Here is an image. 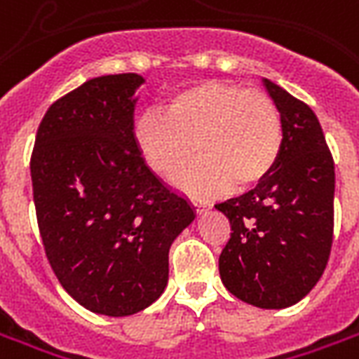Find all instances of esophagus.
Segmentation results:
<instances>
[{
  "label": "esophagus",
  "instance_id": "34e87169",
  "mask_svg": "<svg viewBox=\"0 0 359 359\" xmlns=\"http://www.w3.org/2000/svg\"><path fill=\"white\" fill-rule=\"evenodd\" d=\"M191 203H194V207H196V210H198V212H205L207 209H210V203H207V201H201V199L191 198Z\"/></svg>",
  "mask_w": 359,
  "mask_h": 359
}]
</instances>
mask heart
Wrapping results in <instances>:
<instances>
[{
  "label": "heart",
  "instance_id": "heart-1",
  "mask_svg": "<svg viewBox=\"0 0 359 359\" xmlns=\"http://www.w3.org/2000/svg\"><path fill=\"white\" fill-rule=\"evenodd\" d=\"M135 143L156 175H179L191 194H215L231 184L245 190L271 173L283 149V118L269 95L224 81L175 92L163 113L150 109L135 122Z\"/></svg>",
  "mask_w": 359,
  "mask_h": 359
}]
</instances>
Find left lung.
Wrapping results in <instances>:
<instances>
[{
    "label": "left lung",
    "instance_id": "left-lung-1",
    "mask_svg": "<svg viewBox=\"0 0 359 359\" xmlns=\"http://www.w3.org/2000/svg\"><path fill=\"white\" fill-rule=\"evenodd\" d=\"M264 82L283 118V149L254 190L216 205L231 226L218 267L235 297L283 309L314 288L330 259L335 168L313 109Z\"/></svg>",
    "mask_w": 359,
    "mask_h": 359
}]
</instances>
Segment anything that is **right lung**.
<instances>
[{"mask_svg": "<svg viewBox=\"0 0 359 359\" xmlns=\"http://www.w3.org/2000/svg\"><path fill=\"white\" fill-rule=\"evenodd\" d=\"M135 73L90 79L48 107L29 160L45 256L92 313L152 305L169 277V246L194 220L188 199L144 163L133 135Z\"/></svg>", "mask_w": 359, "mask_h": 359, "instance_id": "add662e5", "label": "right lung"}]
</instances>
